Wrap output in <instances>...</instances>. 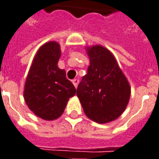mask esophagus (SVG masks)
<instances>
[{"label": "esophagus", "mask_w": 159, "mask_h": 159, "mask_svg": "<svg viewBox=\"0 0 159 159\" xmlns=\"http://www.w3.org/2000/svg\"><path fill=\"white\" fill-rule=\"evenodd\" d=\"M72 83H73V84L75 88H77V85H78V83H79V80L78 79H74L72 81Z\"/></svg>", "instance_id": "34e87169"}]
</instances>
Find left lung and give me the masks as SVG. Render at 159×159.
Here are the masks:
<instances>
[{"mask_svg":"<svg viewBox=\"0 0 159 159\" xmlns=\"http://www.w3.org/2000/svg\"><path fill=\"white\" fill-rule=\"evenodd\" d=\"M87 53L90 66L78 84L76 95L87 117L98 123H107L125 111L131 93L130 85L106 47H88Z\"/></svg>","mask_w":159,"mask_h":159,"instance_id":"1","label":"left lung"}]
</instances>
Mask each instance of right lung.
<instances>
[{
    "mask_svg": "<svg viewBox=\"0 0 159 159\" xmlns=\"http://www.w3.org/2000/svg\"><path fill=\"white\" fill-rule=\"evenodd\" d=\"M61 47L57 42L44 44L36 53L25 84V103L38 117L46 120L59 118L76 90L59 69Z\"/></svg>",
    "mask_w": 159,
    "mask_h": 159,
    "instance_id": "obj_1",
    "label": "right lung"
}]
</instances>
